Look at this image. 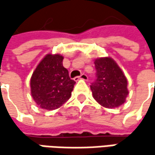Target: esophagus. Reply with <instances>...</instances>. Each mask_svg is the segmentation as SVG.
Masks as SVG:
<instances>
[{"instance_id":"esophagus-1","label":"esophagus","mask_w":155,"mask_h":155,"mask_svg":"<svg viewBox=\"0 0 155 155\" xmlns=\"http://www.w3.org/2000/svg\"><path fill=\"white\" fill-rule=\"evenodd\" d=\"M78 80H84V81H87V80H88V76H87L85 74H81L80 76L74 78V81H78Z\"/></svg>"}]
</instances>
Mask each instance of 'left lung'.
Masks as SVG:
<instances>
[{
  "label": "left lung",
  "mask_w": 155,
  "mask_h": 155,
  "mask_svg": "<svg viewBox=\"0 0 155 155\" xmlns=\"http://www.w3.org/2000/svg\"><path fill=\"white\" fill-rule=\"evenodd\" d=\"M94 64L96 80L91 85L93 98L105 108L121 106L128 94L127 80L122 70L110 57L97 58Z\"/></svg>",
  "instance_id": "1"
}]
</instances>
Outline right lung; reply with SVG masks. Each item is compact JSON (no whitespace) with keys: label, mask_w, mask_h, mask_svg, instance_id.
<instances>
[{"label":"right lung","mask_w":155,"mask_h":155,"mask_svg":"<svg viewBox=\"0 0 155 155\" xmlns=\"http://www.w3.org/2000/svg\"><path fill=\"white\" fill-rule=\"evenodd\" d=\"M64 56L47 54L34 71L31 80V95L40 108L53 110L66 102L74 90L75 81L63 66Z\"/></svg>","instance_id":"add662e5"}]
</instances>
